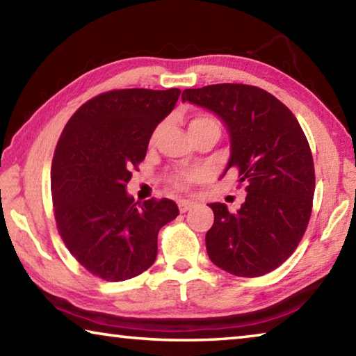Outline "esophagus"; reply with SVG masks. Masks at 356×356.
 I'll return each mask as SVG.
<instances>
[{
    "mask_svg": "<svg viewBox=\"0 0 356 356\" xmlns=\"http://www.w3.org/2000/svg\"><path fill=\"white\" fill-rule=\"evenodd\" d=\"M177 206H179V210L182 213H185V212H188V210L193 207V202H190V201H185V200H180L179 202H177Z\"/></svg>",
    "mask_w": 356,
    "mask_h": 356,
    "instance_id": "obj_1",
    "label": "esophagus"
}]
</instances>
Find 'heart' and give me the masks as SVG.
Returning <instances> with one entry per match:
<instances>
[{
	"label": "heart",
	"mask_w": 356,
	"mask_h": 356,
	"mask_svg": "<svg viewBox=\"0 0 356 356\" xmlns=\"http://www.w3.org/2000/svg\"><path fill=\"white\" fill-rule=\"evenodd\" d=\"M209 127L218 129V124H216V120L213 118L207 116V114H195V116H193L188 122L190 134H195V131H200V130L209 129ZM159 134H160V127L154 131L152 138H150V143H154L156 140ZM197 179H200V172L197 171H184V172H177V174H174V176H171V184L179 190H186Z\"/></svg>",
	"instance_id": "1"
}]
</instances>
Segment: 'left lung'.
I'll return each mask as SVG.
<instances>
[{
    "instance_id": "1",
    "label": "left lung",
    "mask_w": 356,
    "mask_h": 356,
    "mask_svg": "<svg viewBox=\"0 0 356 356\" xmlns=\"http://www.w3.org/2000/svg\"><path fill=\"white\" fill-rule=\"evenodd\" d=\"M184 102L213 111L231 135L226 171L236 168L246 197L237 212L213 202L206 234L216 267L243 278L273 272L303 238L316 188L309 143L297 118L267 91L221 83L185 89Z\"/></svg>"
}]
</instances>
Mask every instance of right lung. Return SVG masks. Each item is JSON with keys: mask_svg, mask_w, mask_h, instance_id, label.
<instances>
[{"mask_svg": "<svg viewBox=\"0 0 356 356\" xmlns=\"http://www.w3.org/2000/svg\"><path fill=\"white\" fill-rule=\"evenodd\" d=\"M180 89H116L88 100L65 124L51 163L58 232L89 273L118 282L155 262L156 236L179 215L176 202H136L131 171L154 130L176 106Z\"/></svg>", "mask_w": 356, "mask_h": 356, "instance_id": "add662e5", "label": "right lung"}]
</instances>
